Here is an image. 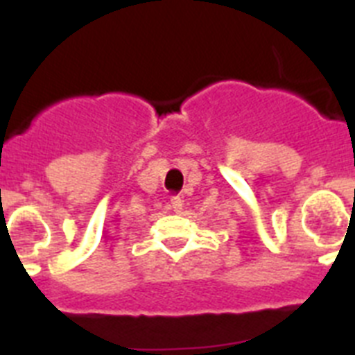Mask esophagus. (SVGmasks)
Masks as SVG:
<instances>
[{"instance_id": "obj_1", "label": "esophagus", "mask_w": 355, "mask_h": 355, "mask_svg": "<svg viewBox=\"0 0 355 355\" xmlns=\"http://www.w3.org/2000/svg\"><path fill=\"white\" fill-rule=\"evenodd\" d=\"M171 208L174 209L175 213H180L181 209H183V200H181V197H178V196L172 197V199H171Z\"/></svg>"}]
</instances>
